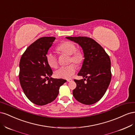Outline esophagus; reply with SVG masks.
I'll return each instance as SVG.
<instances>
[{
    "label": "esophagus",
    "mask_w": 135,
    "mask_h": 135,
    "mask_svg": "<svg viewBox=\"0 0 135 135\" xmlns=\"http://www.w3.org/2000/svg\"><path fill=\"white\" fill-rule=\"evenodd\" d=\"M67 81H68V82H71V81H73V80L71 79H68Z\"/></svg>",
    "instance_id": "34e87169"
}]
</instances>
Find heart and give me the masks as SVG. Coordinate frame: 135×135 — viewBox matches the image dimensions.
Returning a JSON list of instances; mask_svg holds the SVG:
<instances>
[{"label":"heart","mask_w":135,"mask_h":135,"mask_svg":"<svg viewBox=\"0 0 135 135\" xmlns=\"http://www.w3.org/2000/svg\"><path fill=\"white\" fill-rule=\"evenodd\" d=\"M57 50L60 54L69 55V63L73 62L79 65L82 63L84 55L81 51L76 50L75 44L71 42H65L60 44ZM47 61L50 67L56 68L58 65V60L56 56L52 52H48L46 56ZM76 68L74 64H70L66 66L60 67L55 71L57 78L63 79H69L75 74Z\"/></svg>","instance_id":"1"}]
</instances>
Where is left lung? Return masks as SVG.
<instances>
[{
  "instance_id": "left-lung-1",
  "label": "left lung",
  "mask_w": 135,
  "mask_h": 135,
  "mask_svg": "<svg viewBox=\"0 0 135 135\" xmlns=\"http://www.w3.org/2000/svg\"><path fill=\"white\" fill-rule=\"evenodd\" d=\"M82 48L84 60L78 75L73 94L79 103L92 105L99 101L107 91L111 81V62L104 49L95 40L85 36L66 37ZM86 80V82H84Z\"/></svg>"
}]
</instances>
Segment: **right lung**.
I'll use <instances>...</instances> for the list:
<instances>
[{"label": "right lung", "mask_w": 135, "mask_h": 135, "mask_svg": "<svg viewBox=\"0 0 135 135\" xmlns=\"http://www.w3.org/2000/svg\"><path fill=\"white\" fill-rule=\"evenodd\" d=\"M55 39L46 36L37 39L27 48L20 61V84L27 99L37 105L54 101L60 86L66 81L51 77L53 71L46 56Z\"/></svg>", "instance_id": "add662e5"}]
</instances>
